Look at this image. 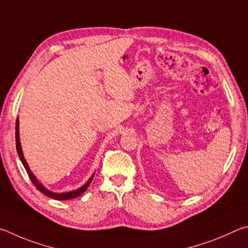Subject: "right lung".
<instances>
[{
	"instance_id": "right-lung-1",
	"label": "right lung",
	"mask_w": 248,
	"mask_h": 248,
	"mask_svg": "<svg viewBox=\"0 0 248 248\" xmlns=\"http://www.w3.org/2000/svg\"><path fill=\"white\" fill-rule=\"evenodd\" d=\"M16 149H17V154H18V157L20 159L21 163H23V166L25 167L26 171H27L28 175L30 177V180H31V182L33 183V185L36 186L38 190H40V192L42 194H45L46 196L50 197L52 199H55V201H67V199H73V198H76L78 196H80L81 194H84L87 188L89 187V185L91 183V181H93V176H94V173L93 175H91L90 179L86 182V183L81 186V187L77 188L75 190H71V192H65V193H54V192H51V190H49L47 188H46L45 186H43L40 182L38 181V179L36 176H34L33 173L30 171L29 169V166L27 161H26V159L24 157V154H23V149H21V144H20V140H19V119L17 117L16 120Z\"/></svg>"
}]
</instances>
